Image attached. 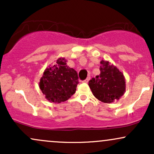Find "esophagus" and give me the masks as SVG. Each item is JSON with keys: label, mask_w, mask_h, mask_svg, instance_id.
Masks as SVG:
<instances>
[{"label": "esophagus", "mask_w": 154, "mask_h": 154, "mask_svg": "<svg viewBox=\"0 0 154 154\" xmlns=\"http://www.w3.org/2000/svg\"><path fill=\"white\" fill-rule=\"evenodd\" d=\"M90 79H91V77H90V76H89V77H87V78H86L85 79V80H84V81H83V82H86V83H87V82H88V81H89V80H90Z\"/></svg>", "instance_id": "esophagus-1"}]
</instances>
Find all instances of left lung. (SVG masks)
Wrapping results in <instances>:
<instances>
[{
  "instance_id": "obj_1",
  "label": "left lung",
  "mask_w": 154,
  "mask_h": 154,
  "mask_svg": "<svg viewBox=\"0 0 154 154\" xmlns=\"http://www.w3.org/2000/svg\"><path fill=\"white\" fill-rule=\"evenodd\" d=\"M100 74L89 81V87L97 99L111 103L119 100L126 89L122 72L108 61H100Z\"/></svg>"
}]
</instances>
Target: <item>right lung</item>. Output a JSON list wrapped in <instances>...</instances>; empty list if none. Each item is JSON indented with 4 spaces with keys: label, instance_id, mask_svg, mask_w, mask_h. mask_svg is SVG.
I'll use <instances>...</instances> for the list:
<instances>
[{
    "label": "right lung",
    "instance_id": "obj_1",
    "mask_svg": "<svg viewBox=\"0 0 154 154\" xmlns=\"http://www.w3.org/2000/svg\"><path fill=\"white\" fill-rule=\"evenodd\" d=\"M65 58H59L53 66L45 69L39 83L42 93L50 102L66 101L75 93L78 75L74 69L66 65Z\"/></svg>",
    "mask_w": 154,
    "mask_h": 154
}]
</instances>
